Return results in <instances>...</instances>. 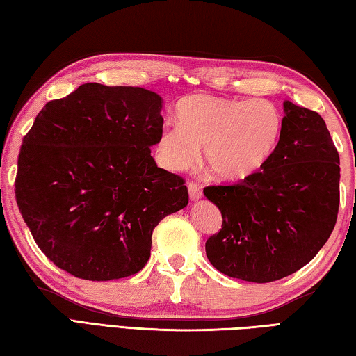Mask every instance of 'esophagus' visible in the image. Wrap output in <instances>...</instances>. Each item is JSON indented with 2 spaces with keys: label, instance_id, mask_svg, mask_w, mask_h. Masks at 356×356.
<instances>
[{
  "label": "esophagus",
  "instance_id": "esophagus-1",
  "mask_svg": "<svg viewBox=\"0 0 356 356\" xmlns=\"http://www.w3.org/2000/svg\"><path fill=\"white\" fill-rule=\"evenodd\" d=\"M187 189H189V198L191 201H197L201 197H203V192H201V187L197 183H189L187 186Z\"/></svg>",
  "mask_w": 356,
  "mask_h": 356
}]
</instances>
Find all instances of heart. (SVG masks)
<instances>
[{
	"instance_id": "1",
	"label": "heart",
	"mask_w": 356,
	"mask_h": 356,
	"mask_svg": "<svg viewBox=\"0 0 356 356\" xmlns=\"http://www.w3.org/2000/svg\"><path fill=\"white\" fill-rule=\"evenodd\" d=\"M178 125H167L156 143L167 170L189 169L203 149L204 163L229 183L251 178L266 164L282 131L276 105L261 99L192 96L177 110Z\"/></svg>"
}]
</instances>
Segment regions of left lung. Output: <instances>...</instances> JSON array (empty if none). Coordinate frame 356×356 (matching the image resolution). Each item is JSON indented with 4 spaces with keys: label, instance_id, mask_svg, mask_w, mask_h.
I'll return each mask as SVG.
<instances>
[{
    "label": "left lung",
    "instance_id": "obj_1",
    "mask_svg": "<svg viewBox=\"0 0 356 356\" xmlns=\"http://www.w3.org/2000/svg\"><path fill=\"white\" fill-rule=\"evenodd\" d=\"M282 131L270 159L251 178L209 186L223 225L206 256L226 276L265 284L305 266L337 223L339 155L316 111L284 102Z\"/></svg>",
    "mask_w": 356,
    "mask_h": 356
}]
</instances>
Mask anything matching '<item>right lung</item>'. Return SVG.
Wrapping results in <instances>:
<instances>
[{
	"label": "right lung",
	"mask_w": 356,
	"mask_h": 356,
	"mask_svg": "<svg viewBox=\"0 0 356 356\" xmlns=\"http://www.w3.org/2000/svg\"><path fill=\"white\" fill-rule=\"evenodd\" d=\"M161 110V96L139 86L83 83L46 104L24 136L18 209L44 256L72 276L136 274L155 226L189 203L184 179L152 156Z\"/></svg>",
	"instance_id": "right-lung-1"
}]
</instances>
